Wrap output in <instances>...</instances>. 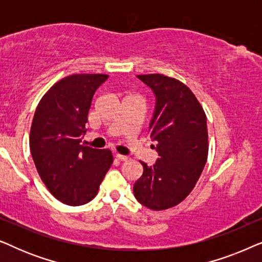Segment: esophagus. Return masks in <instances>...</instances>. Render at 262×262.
Masks as SVG:
<instances>
[{
	"label": "esophagus",
	"mask_w": 262,
	"mask_h": 262,
	"mask_svg": "<svg viewBox=\"0 0 262 262\" xmlns=\"http://www.w3.org/2000/svg\"><path fill=\"white\" fill-rule=\"evenodd\" d=\"M116 157H117V160H119V161H121V162H123V161H127V159H128V157H127V156L120 155V154H116Z\"/></svg>",
	"instance_id": "34e87169"
}]
</instances>
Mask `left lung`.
Masks as SVG:
<instances>
[{
    "label": "left lung",
    "instance_id": "8db88e82",
    "mask_svg": "<svg viewBox=\"0 0 262 262\" xmlns=\"http://www.w3.org/2000/svg\"><path fill=\"white\" fill-rule=\"evenodd\" d=\"M138 78L156 95L149 136L159 159L154 166L141 161L143 174L134 194L148 209L162 211L185 200L202 175L209 154L206 114L191 89L177 78L161 74Z\"/></svg>",
    "mask_w": 262,
    "mask_h": 262
}]
</instances>
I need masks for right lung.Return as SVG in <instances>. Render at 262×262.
<instances>
[{
  "label": "right lung",
  "mask_w": 262,
  "mask_h": 262,
  "mask_svg": "<svg viewBox=\"0 0 262 262\" xmlns=\"http://www.w3.org/2000/svg\"><path fill=\"white\" fill-rule=\"evenodd\" d=\"M105 74H74L45 93L32 121L30 148L38 174L51 194L70 206L87 204L98 194L113 163L108 149L81 144L88 112Z\"/></svg>",
  "instance_id": "obj_1"
}]
</instances>
